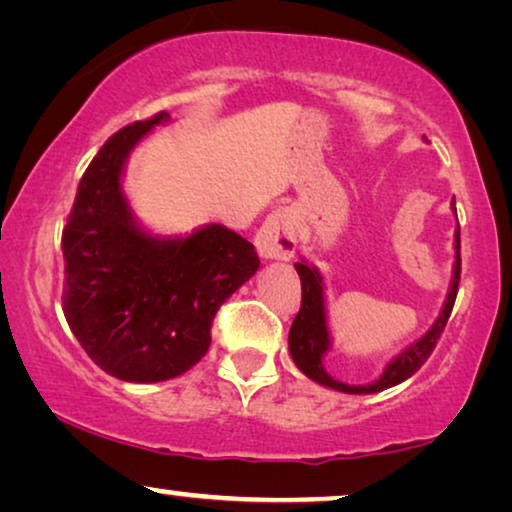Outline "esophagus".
Wrapping results in <instances>:
<instances>
[{"label": "esophagus", "mask_w": 512, "mask_h": 512, "mask_svg": "<svg viewBox=\"0 0 512 512\" xmlns=\"http://www.w3.org/2000/svg\"><path fill=\"white\" fill-rule=\"evenodd\" d=\"M296 226H293V216L286 209H277L263 226L258 228L254 237L258 254L263 258H275V261H289L296 254L298 240H296Z\"/></svg>", "instance_id": "esophagus-1"}]
</instances>
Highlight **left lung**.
<instances>
[{
  "instance_id": "1",
  "label": "left lung",
  "mask_w": 512,
  "mask_h": 512,
  "mask_svg": "<svg viewBox=\"0 0 512 512\" xmlns=\"http://www.w3.org/2000/svg\"><path fill=\"white\" fill-rule=\"evenodd\" d=\"M454 205V202H452ZM457 263H454V277L450 286V296L445 300L443 314H440L436 324L431 326V331L424 335L422 340H417L415 345H410L405 352L396 356L389 363L387 370L380 375V380L370 384H345L333 380L331 375L324 370V354L331 342H328V328H326V310H324V284H321V275L307 263H296L300 286H303V303H300V312L293 319L291 331H289V352L296 361V366L310 377V380L331 387L335 391H345V394H377L389 387H396L403 380H408L410 375H415L419 368L424 366L429 359L436 342L445 331L447 319H450L454 300H457L459 291V277H461V242H459V230H457Z\"/></svg>"
}]
</instances>
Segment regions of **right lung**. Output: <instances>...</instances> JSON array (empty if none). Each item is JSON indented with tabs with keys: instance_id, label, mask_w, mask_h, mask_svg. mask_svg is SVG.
<instances>
[{
	"instance_id": "right-lung-1",
	"label": "right lung",
	"mask_w": 512,
	"mask_h": 512,
	"mask_svg": "<svg viewBox=\"0 0 512 512\" xmlns=\"http://www.w3.org/2000/svg\"><path fill=\"white\" fill-rule=\"evenodd\" d=\"M160 121L165 111L104 142L62 230L67 324L90 359L123 382H163L193 368L212 345L219 307L261 265L254 244L223 226L181 240L135 226L123 163Z\"/></svg>"
}]
</instances>
